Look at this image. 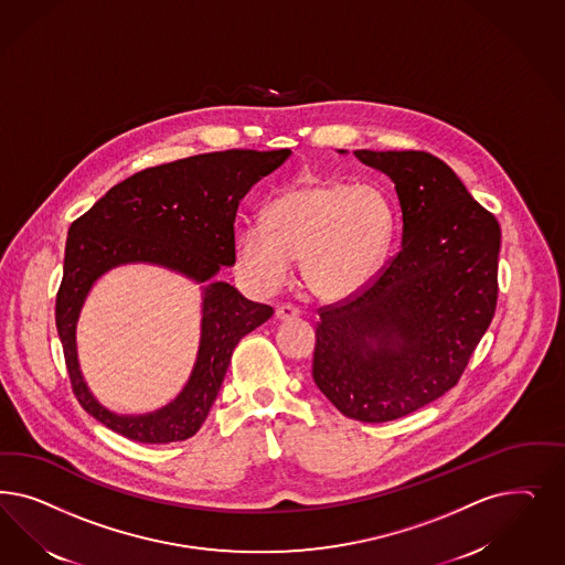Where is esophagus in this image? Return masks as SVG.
I'll return each mask as SVG.
<instances>
[{"instance_id": "esophagus-1", "label": "esophagus", "mask_w": 565, "mask_h": 565, "mask_svg": "<svg viewBox=\"0 0 565 565\" xmlns=\"http://www.w3.org/2000/svg\"><path fill=\"white\" fill-rule=\"evenodd\" d=\"M299 316H301V311L297 310V308H292V306H278V308H276V320H280V322L297 320Z\"/></svg>"}]
</instances>
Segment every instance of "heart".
Returning a JSON list of instances; mask_svg holds the SVG:
<instances>
[{"mask_svg":"<svg viewBox=\"0 0 565 565\" xmlns=\"http://www.w3.org/2000/svg\"><path fill=\"white\" fill-rule=\"evenodd\" d=\"M264 224L235 238L241 276L255 291L280 289L301 259L306 287L327 301L347 299L376 276L393 235L391 207L370 184L306 181L276 195Z\"/></svg>","mask_w":565,"mask_h":565,"instance_id":"obj_1","label":"heart"}]
</instances>
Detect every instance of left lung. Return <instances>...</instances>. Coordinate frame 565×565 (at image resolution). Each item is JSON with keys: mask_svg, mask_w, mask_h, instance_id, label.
<instances>
[{"mask_svg": "<svg viewBox=\"0 0 565 565\" xmlns=\"http://www.w3.org/2000/svg\"><path fill=\"white\" fill-rule=\"evenodd\" d=\"M355 158L395 182L401 249L364 291L320 310L311 376L343 416L379 424L418 412L463 374L494 316L501 228L426 151Z\"/></svg>", "mask_w": 565, "mask_h": 565, "instance_id": "left-lung-1", "label": "left lung"}]
</instances>
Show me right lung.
Here are the masks:
<instances>
[{"mask_svg": "<svg viewBox=\"0 0 565 565\" xmlns=\"http://www.w3.org/2000/svg\"><path fill=\"white\" fill-rule=\"evenodd\" d=\"M289 156L291 149H228L147 168L74 220L55 327L76 399L109 430L147 445L184 440L200 430L238 341L274 313L214 276L235 264L238 203ZM125 263L162 265L202 285L201 349L192 376L168 406L139 417L114 415L95 401L75 353V322L86 295L97 277Z\"/></svg>", "mask_w": 565, "mask_h": 565, "instance_id": "right-lung-1", "label": "right lung"}]
</instances>
